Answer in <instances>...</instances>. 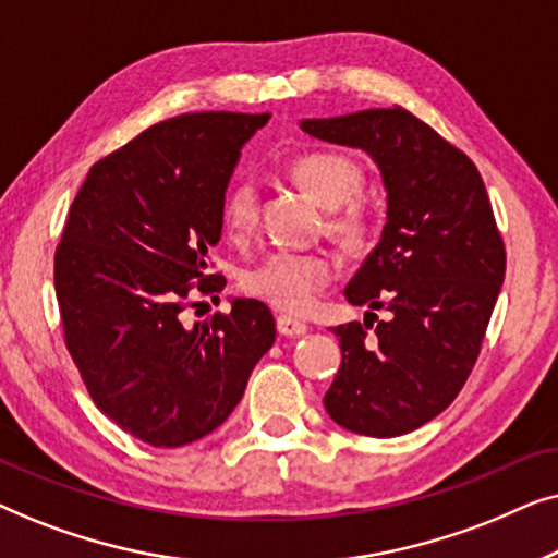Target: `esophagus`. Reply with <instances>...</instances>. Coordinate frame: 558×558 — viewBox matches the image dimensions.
I'll list each match as a JSON object with an SVG mask.
<instances>
[{"label":"esophagus","mask_w":558,"mask_h":558,"mask_svg":"<svg viewBox=\"0 0 558 558\" xmlns=\"http://www.w3.org/2000/svg\"><path fill=\"white\" fill-rule=\"evenodd\" d=\"M277 330H279V335H284V338H300V335L307 332V325H304L302 319L281 315V317H277Z\"/></svg>","instance_id":"obj_1"}]
</instances>
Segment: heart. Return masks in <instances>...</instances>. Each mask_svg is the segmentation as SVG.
<instances>
[{"label": "heart", "instance_id": "heart-1", "mask_svg": "<svg viewBox=\"0 0 558 558\" xmlns=\"http://www.w3.org/2000/svg\"><path fill=\"white\" fill-rule=\"evenodd\" d=\"M289 174L323 208L348 203L363 185L361 167L338 151H307L292 159ZM258 201L248 182L228 190L223 201V228L231 239H246L256 228ZM327 233L345 248H363L371 239V220L361 208H342L327 220ZM335 279V264L323 254L274 251L243 271L241 287L251 296L284 312H304Z\"/></svg>", "mask_w": 558, "mask_h": 558}]
</instances>
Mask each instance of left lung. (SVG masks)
<instances>
[{
  "instance_id": "obj_1",
  "label": "left lung",
  "mask_w": 558,
  "mask_h": 558,
  "mask_svg": "<svg viewBox=\"0 0 558 558\" xmlns=\"http://www.w3.org/2000/svg\"><path fill=\"white\" fill-rule=\"evenodd\" d=\"M300 126L368 151L384 178V233L345 287L371 312L335 327L342 363L325 409L348 432L401 437L454 401L480 355L506 277L490 197L472 159L401 106Z\"/></svg>"
}]
</instances>
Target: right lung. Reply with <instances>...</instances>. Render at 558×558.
Masks as SVG:
<instances>
[{
	"label": "right lung",
	"mask_w": 558,
	"mask_h": 558,
	"mask_svg": "<svg viewBox=\"0 0 558 558\" xmlns=\"http://www.w3.org/2000/svg\"><path fill=\"white\" fill-rule=\"evenodd\" d=\"M266 121L233 111L159 121L98 159L68 213L56 251L68 353L96 407L151 447L218 429L277 338L258 300H233L208 325L180 317L190 296L226 287L208 274V251L241 147Z\"/></svg>",
	"instance_id": "add662e5"
}]
</instances>
